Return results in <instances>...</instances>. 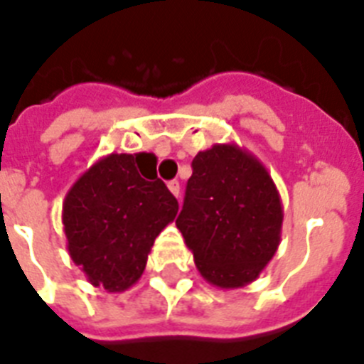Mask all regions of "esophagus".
<instances>
[{
  "label": "esophagus",
  "instance_id": "34e87169",
  "mask_svg": "<svg viewBox=\"0 0 364 364\" xmlns=\"http://www.w3.org/2000/svg\"><path fill=\"white\" fill-rule=\"evenodd\" d=\"M168 188H170V192H172L173 196L179 198V181H176V179H173V181H170L168 183Z\"/></svg>",
  "mask_w": 364,
  "mask_h": 364
}]
</instances>
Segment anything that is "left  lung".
Here are the masks:
<instances>
[{"mask_svg":"<svg viewBox=\"0 0 364 364\" xmlns=\"http://www.w3.org/2000/svg\"><path fill=\"white\" fill-rule=\"evenodd\" d=\"M282 202L262 162L237 144H215L192 161L176 220L209 284L243 288L258 279L280 245Z\"/></svg>","mask_w":364,"mask_h":364,"instance_id":"1","label":"left lung"}]
</instances>
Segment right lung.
Returning a JSON list of instances; mask_svg holds the SVG:
<instances>
[{
    "mask_svg": "<svg viewBox=\"0 0 364 364\" xmlns=\"http://www.w3.org/2000/svg\"><path fill=\"white\" fill-rule=\"evenodd\" d=\"M144 153H110L85 170L63 202L70 259L95 288L125 291L144 273L156 235L179 203L166 185L141 170Z\"/></svg>",
    "mask_w": 364,
    "mask_h": 364,
    "instance_id": "right-lung-1",
    "label": "right lung"
}]
</instances>
